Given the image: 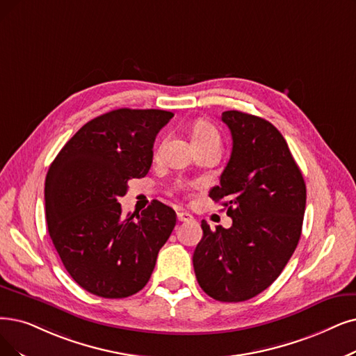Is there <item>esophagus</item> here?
Wrapping results in <instances>:
<instances>
[{"label": "esophagus", "mask_w": 356, "mask_h": 356, "mask_svg": "<svg viewBox=\"0 0 356 356\" xmlns=\"http://www.w3.org/2000/svg\"><path fill=\"white\" fill-rule=\"evenodd\" d=\"M177 218H178L179 222H190V220H193V216L190 215V213L182 211V210H179V211L177 213Z\"/></svg>", "instance_id": "34e87169"}]
</instances>
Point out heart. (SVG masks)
<instances>
[{
  "label": "heart",
  "mask_w": 356,
  "mask_h": 356,
  "mask_svg": "<svg viewBox=\"0 0 356 356\" xmlns=\"http://www.w3.org/2000/svg\"><path fill=\"white\" fill-rule=\"evenodd\" d=\"M219 133L216 127L209 121L200 120L197 121L193 127V143L195 146L209 145V143H218L219 145Z\"/></svg>",
  "instance_id": "heart-1"
}]
</instances>
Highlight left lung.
Masks as SVG:
<instances>
[{
    "label": "left lung",
    "instance_id": "obj_1",
    "mask_svg": "<svg viewBox=\"0 0 356 356\" xmlns=\"http://www.w3.org/2000/svg\"><path fill=\"white\" fill-rule=\"evenodd\" d=\"M232 134L231 159L220 186L209 193L226 207L232 226L210 229L193 266L198 285L222 302L259 295L279 277L301 238L307 188L286 140L268 121L241 111H225Z\"/></svg>",
    "mask_w": 356,
    "mask_h": 356
}]
</instances>
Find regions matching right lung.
Returning <instances> with one entry per match:
<instances>
[{
    "label": "right lung",
    "instance_id": "obj_1",
    "mask_svg": "<svg viewBox=\"0 0 356 356\" xmlns=\"http://www.w3.org/2000/svg\"><path fill=\"white\" fill-rule=\"evenodd\" d=\"M174 117L162 109L121 108L96 117L71 137L49 166L45 209L49 236L70 276L102 298L146 286L172 234L174 209L153 200L122 216L129 181L147 175L154 138Z\"/></svg>",
    "mask_w": 356,
    "mask_h": 356
}]
</instances>
